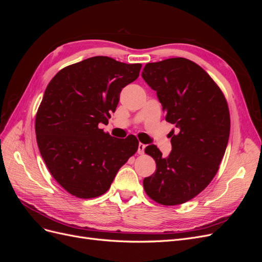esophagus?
I'll list each match as a JSON object with an SVG mask.
<instances>
[{"label":"esophagus","instance_id":"esophagus-1","mask_svg":"<svg viewBox=\"0 0 262 262\" xmlns=\"http://www.w3.org/2000/svg\"><path fill=\"white\" fill-rule=\"evenodd\" d=\"M144 149H145V145L143 143H139V145H138V152H139V154H143L144 153Z\"/></svg>","mask_w":262,"mask_h":262}]
</instances>
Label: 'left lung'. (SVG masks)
<instances>
[{
	"instance_id": "8db88e82",
	"label": "left lung",
	"mask_w": 262,
	"mask_h": 262,
	"mask_svg": "<svg viewBox=\"0 0 262 262\" xmlns=\"http://www.w3.org/2000/svg\"><path fill=\"white\" fill-rule=\"evenodd\" d=\"M142 77L156 92L166 121L176 126L169 133L167 157L156 145L146 146L156 170L144 178V190L164 205L185 203L199 194L219 170L231 129L226 99L210 75L185 58L147 63Z\"/></svg>"
}]
</instances>
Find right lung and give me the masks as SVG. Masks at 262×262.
<instances>
[{"instance_id":"1","label":"right lung","mask_w":262,"mask_h":262,"mask_svg":"<svg viewBox=\"0 0 262 262\" xmlns=\"http://www.w3.org/2000/svg\"><path fill=\"white\" fill-rule=\"evenodd\" d=\"M141 67L93 57L62 69L47 86L36 116L37 143L52 177L71 194H104L138 150L134 136L113 138L98 124L108 122Z\"/></svg>"}]
</instances>
